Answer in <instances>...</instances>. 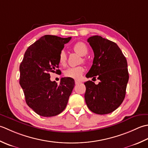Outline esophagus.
I'll list each match as a JSON object with an SVG mask.
<instances>
[{"instance_id": "obj_1", "label": "esophagus", "mask_w": 148, "mask_h": 148, "mask_svg": "<svg viewBox=\"0 0 148 148\" xmlns=\"http://www.w3.org/2000/svg\"><path fill=\"white\" fill-rule=\"evenodd\" d=\"M75 84H77H77H80V83L82 82H81V81H80V80H76L75 81Z\"/></svg>"}]
</instances>
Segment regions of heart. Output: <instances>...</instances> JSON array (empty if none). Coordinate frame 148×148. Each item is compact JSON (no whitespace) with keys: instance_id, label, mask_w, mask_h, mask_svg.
<instances>
[{"instance_id":"heart-1","label":"heart","mask_w":148,"mask_h":148,"mask_svg":"<svg viewBox=\"0 0 148 148\" xmlns=\"http://www.w3.org/2000/svg\"><path fill=\"white\" fill-rule=\"evenodd\" d=\"M73 50L79 55L84 56L88 52V48L87 45L82 42H78L73 46ZM66 55L64 51H61L59 56V62L60 64L64 65L66 62ZM84 68L83 66H75V67H70L66 69L64 71V75L67 77H70L75 79L80 78L84 72Z\"/></svg>"}]
</instances>
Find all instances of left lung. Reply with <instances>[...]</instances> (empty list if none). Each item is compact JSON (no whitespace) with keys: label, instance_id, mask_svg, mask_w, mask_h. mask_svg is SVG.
<instances>
[{"label":"left lung","instance_id":"8db88e82","mask_svg":"<svg viewBox=\"0 0 148 148\" xmlns=\"http://www.w3.org/2000/svg\"><path fill=\"white\" fill-rule=\"evenodd\" d=\"M87 42L95 57L86 77H96L100 82L95 84L89 80L84 83L86 103L92 112L101 115L109 114L118 108L125 99L129 79L127 61L113 41L93 36L87 39Z\"/></svg>","mask_w":148,"mask_h":148}]
</instances>
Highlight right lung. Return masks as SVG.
<instances>
[{
  "label": "right lung",
  "mask_w": 148,
  "mask_h": 148,
  "mask_svg": "<svg viewBox=\"0 0 148 148\" xmlns=\"http://www.w3.org/2000/svg\"><path fill=\"white\" fill-rule=\"evenodd\" d=\"M71 37L45 35L28 47L20 65V84L25 101L38 115L52 117L67 105L75 86L72 78L64 77L59 84L50 80V73H58L59 56Z\"/></svg>",
  "instance_id": "obj_1"
}]
</instances>
